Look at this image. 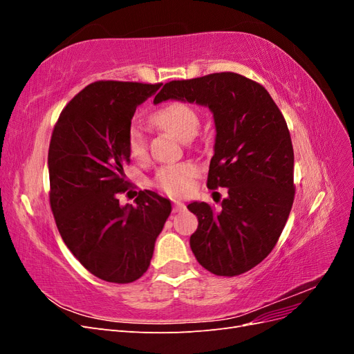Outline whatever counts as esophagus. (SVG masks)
<instances>
[{"instance_id":"esophagus-1","label":"esophagus","mask_w":354,"mask_h":354,"mask_svg":"<svg viewBox=\"0 0 354 354\" xmlns=\"http://www.w3.org/2000/svg\"><path fill=\"white\" fill-rule=\"evenodd\" d=\"M185 209H186L185 202L174 201V203H173V211H174V212H180V211H185Z\"/></svg>"}]
</instances>
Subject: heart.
<instances>
[{"mask_svg": "<svg viewBox=\"0 0 354 354\" xmlns=\"http://www.w3.org/2000/svg\"><path fill=\"white\" fill-rule=\"evenodd\" d=\"M152 122L162 130L174 134L180 140H189L199 128V113L194 106L186 102H169L152 115ZM127 149L133 159L146 156V140L143 133L136 125H131L127 133ZM198 174V168L192 162L168 164L160 167L153 177V185L165 194L180 196L192 187V180Z\"/></svg>", "mask_w": 354, "mask_h": 354, "instance_id": "obj_1", "label": "heart"}]
</instances>
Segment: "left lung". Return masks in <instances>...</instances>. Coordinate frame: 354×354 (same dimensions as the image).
Returning a JSON list of instances; mask_svg holds the SVG:
<instances>
[{"mask_svg":"<svg viewBox=\"0 0 354 354\" xmlns=\"http://www.w3.org/2000/svg\"><path fill=\"white\" fill-rule=\"evenodd\" d=\"M180 100L207 106L216 124L209 189L226 187L220 209L192 202L198 229L190 248L217 276H238L272 252L292 208L294 149L282 112L267 90L239 73L169 81L153 103Z\"/></svg>","mask_w":354,"mask_h":354,"instance_id":"left-lung-1","label":"left lung"}]
</instances>
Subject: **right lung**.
Instances as JSON below:
<instances>
[{"mask_svg":"<svg viewBox=\"0 0 354 354\" xmlns=\"http://www.w3.org/2000/svg\"><path fill=\"white\" fill-rule=\"evenodd\" d=\"M160 84L97 81L66 104L48 149L50 205L63 242L99 279L130 283L151 264L171 202L138 192L137 205L121 207L130 162L127 133L138 104Z\"/></svg>","mask_w":354,"mask_h":354,"instance_id":"add662e5","label":"right lung"}]
</instances>
